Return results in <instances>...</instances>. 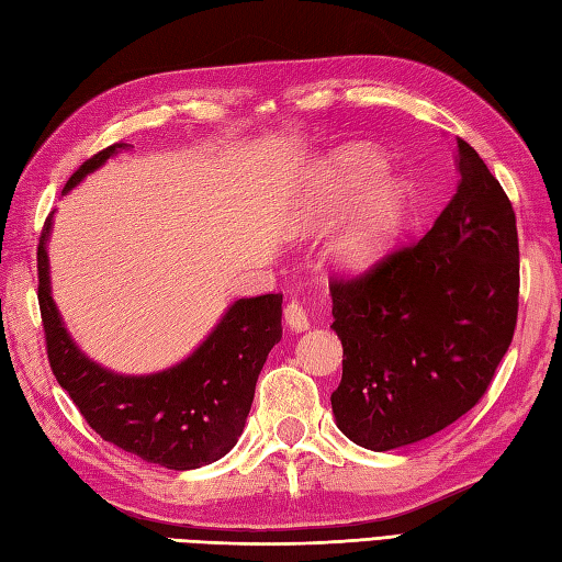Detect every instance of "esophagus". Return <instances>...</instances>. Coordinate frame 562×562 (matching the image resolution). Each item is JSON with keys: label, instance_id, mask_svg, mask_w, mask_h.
<instances>
[{"label": "esophagus", "instance_id": "1", "mask_svg": "<svg viewBox=\"0 0 562 562\" xmlns=\"http://www.w3.org/2000/svg\"><path fill=\"white\" fill-rule=\"evenodd\" d=\"M283 317H285V324H289L291 329L303 331V329L310 327V317H307V313H305V307H303V303H297V301H289V303H285Z\"/></svg>", "mask_w": 562, "mask_h": 562}]
</instances>
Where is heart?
Listing matches in <instances>:
<instances>
[{
  "instance_id": "1",
  "label": "heart",
  "mask_w": 562,
  "mask_h": 562,
  "mask_svg": "<svg viewBox=\"0 0 562 562\" xmlns=\"http://www.w3.org/2000/svg\"><path fill=\"white\" fill-rule=\"evenodd\" d=\"M384 160L370 148L351 146L336 154L319 170L307 196L305 221L327 228L353 204L341 233L334 240V259L344 269H368L386 252L406 214V190L390 180H378Z\"/></svg>"
}]
</instances>
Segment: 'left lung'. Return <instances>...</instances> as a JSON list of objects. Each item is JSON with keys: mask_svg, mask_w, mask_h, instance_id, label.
Instances as JSON below:
<instances>
[{"mask_svg": "<svg viewBox=\"0 0 562 562\" xmlns=\"http://www.w3.org/2000/svg\"><path fill=\"white\" fill-rule=\"evenodd\" d=\"M459 180L432 228L356 277L334 273L344 346L336 426L386 452L440 432L481 402L513 344L517 218L503 184L457 136Z\"/></svg>", "mask_w": 562, "mask_h": 562, "instance_id": "1", "label": "left lung"}]
</instances>
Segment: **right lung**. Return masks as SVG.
<instances>
[{"instance_id":"1","label":"right lung","mask_w":562,"mask_h":562,"mask_svg":"<svg viewBox=\"0 0 562 562\" xmlns=\"http://www.w3.org/2000/svg\"><path fill=\"white\" fill-rule=\"evenodd\" d=\"M127 144L83 160L65 192ZM37 243V303L53 375L103 440L151 464L187 471L233 450L255 398V384L273 344L281 341V293L243 297L180 366L148 378H122L91 363L61 327L49 297L45 240Z\"/></svg>"}]
</instances>
